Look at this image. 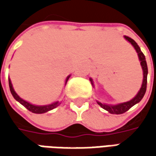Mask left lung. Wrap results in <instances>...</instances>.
<instances>
[{
	"label": "left lung",
	"mask_w": 156,
	"mask_h": 156,
	"mask_svg": "<svg viewBox=\"0 0 156 156\" xmlns=\"http://www.w3.org/2000/svg\"><path fill=\"white\" fill-rule=\"evenodd\" d=\"M125 39L127 41H129V42L134 46V48H135V50L138 54V56H139V60L141 62V68H142V70H143V81H142V85H141V89L140 91L138 92V94L135 95V97H134L133 99L129 101H127V102H123V103H121V104L118 105H108L104 104V103H101L99 101L98 104L103 108L105 110L108 111L110 114H115V115H121V114H123L125 112L129 110V108H131L134 105H135L136 103L140 102L144 94L146 93V89H147V62H146V58H145V55H143V53L141 51V48L140 47L137 45V43L135 42V41L133 39H131L129 36H124ZM90 81L92 83V85H94L93 81L92 79H90Z\"/></svg>",
	"instance_id": "8db88e82"
}]
</instances>
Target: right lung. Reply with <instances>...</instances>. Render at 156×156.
Here are the masks:
<instances>
[{"label":"right lung","mask_w":156,"mask_h":156,"mask_svg":"<svg viewBox=\"0 0 156 156\" xmlns=\"http://www.w3.org/2000/svg\"><path fill=\"white\" fill-rule=\"evenodd\" d=\"M69 76H70V75H69ZM69 76H68V78H67V80H66V83H67V81L69 80ZM9 88H10V92L12 94V95L14 96V98H15L16 101H18L21 105H23L27 109H28L29 111H31L32 113H34V114H43V113H46V112H48V111L54 109L55 108H56V107H58L59 105L61 104V102H59V101L54 102V103H52V104L49 105H45V106H35V105L30 104L29 102H27L26 101L21 99V97H19V95L15 93V91L14 90V88H13V86H12V83H11L10 79H9Z\"/></svg>","instance_id":"right-lung-1"}]
</instances>
